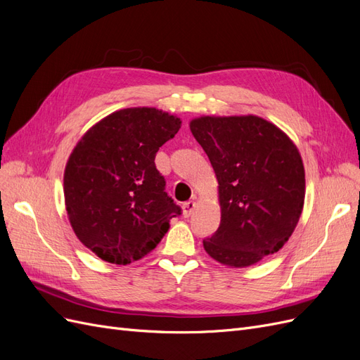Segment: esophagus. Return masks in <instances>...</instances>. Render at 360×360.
<instances>
[{"mask_svg": "<svg viewBox=\"0 0 360 360\" xmlns=\"http://www.w3.org/2000/svg\"><path fill=\"white\" fill-rule=\"evenodd\" d=\"M183 216L184 217H189L191 214H192V212H193V209H195V202L193 201H188V202H184L183 204Z\"/></svg>", "mask_w": 360, "mask_h": 360, "instance_id": "1", "label": "esophagus"}]
</instances>
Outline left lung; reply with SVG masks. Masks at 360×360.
<instances>
[{"label":"left lung","instance_id":"left-lung-1","mask_svg":"<svg viewBox=\"0 0 360 360\" xmlns=\"http://www.w3.org/2000/svg\"><path fill=\"white\" fill-rule=\"evenodd\" d=\"M189 126L219 183L221 224L202 240L205 252L231 267L278 252L303 210L304 168L297 147L257 115H204Z\"/></svg>","mask_w":360,"mask_h":360}]
</instances>
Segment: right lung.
<instances>
[{
  "label": "right lung",
  "instance_id": "1",
  "mask_svg": "<svg viewBox=\"0 0 360 360\" xmlns=\"http://www.w3.org/2000/svg\"><path fill=\"white\" fill-rule=\"evenodd\" d=\"M181 126L156 108H126L96 123L73 148L64 171V201L84 246L112 264L153 250L181 209L156 169L159 147Z\"/></svg>",
  "mask_w": 360,
  "mask_h": 360
}]
</instances>
